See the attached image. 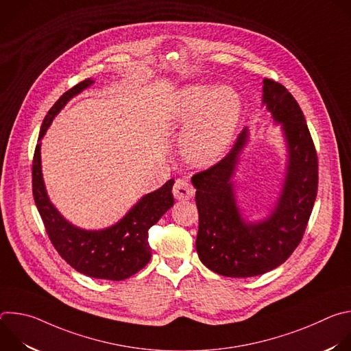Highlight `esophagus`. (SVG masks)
Listing matches in <instances>:
<instances>
[{"label":"esophagus","instance_id":"34e87169","mask_svg":"<svg viewBox=\"0 0 351 351\" xmlns=\"http://www.w3.org/2000/svg\"><path fill=\"white\" fill-rule=\"evenodd\" d=\"M172 191L176 199H190L194 197V193H195L193 184L184 179H178L175 182Z\"/></svg>","mask_w":351,"mask_h":351}]
</instances>
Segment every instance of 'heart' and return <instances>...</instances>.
<instances>
[{"label":"heart","instance_id":"1","mask_svg":"<svg viewBox=\"0 0 351 351\" xmlns=\"http://www.w3.org/2000/svg\"><path fill=\"white\" fill-rule=\"evenodd\" d=\"M240 114V98L232 87L219 86L210 91L207 86L190 84L173 95L167 119L176 126H187L182 137L187 161L210 167L228 152Z\"/></svg>","mask_w":351,"mask_h":351}]
</instances>
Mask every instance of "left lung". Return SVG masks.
<instances>
[{
  "instance_id": "1",
  "label": "left lung",
  "mask_w": 351,
  "mask_h": 351,
  "mask_svg": "<svg viewBox=\"0 0 351 351\" xmlns=\"http://www.w3.org/2000/svg\"><path fill=\"white\" fill-rule=\"evenodd\" d=\"M263 107L280 126L286 147L282 187L265 217L250 221L237 204L233 178L250 138L247 128L223 160L191 178L198 258L228 278L258 276L283 264L302 241L317 197L318 160L302 108L285 86L271 79H264Z\"/></svg>"
}]
</instances>
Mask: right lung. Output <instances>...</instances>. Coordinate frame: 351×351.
Segmentation results:
<instances>
[{
	"mask_svg": "<svg viewBox=\"0 0 351 351\" xmlns=\"http://www.w3.org/2000/svg\"><path fill=\"white\" fill-rule=\"evenodd\" d=\"M94 83L86 79L64 93L45 115L33 158V197L49 240L77 272L107 280H123L152 260L148 229L173 206V179L144 194L117 223L104 229H83L71 223L51 203L41 171V138L68 101Z\"/></svg>",
	"mask_w": 351,
	"mask_h": 351,
	"instance_id": "obj_1",
	"label": "right lung"
}]
</instances>
